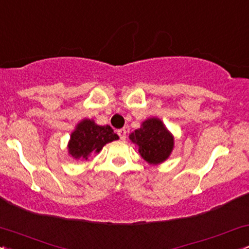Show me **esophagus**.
<instances>
[{
  "label": "esophagus",
  "mask_w": 249,
  "mask_h": 249,
  "mask_svg": "<svg viewBox=\"0 0 249 249\" xmlns=\"http://www.w3.org/2000/svg\"><path fill=\"white\" fill-rule=\"evenodd\" d=\"M117 133H118L119 138H121L122 141H125V139H126V130H125V128H119V130L117 131Z\"/></svg>",
  "instance_id": "34e87169"
}]
</instances>
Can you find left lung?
<instances>
[{
	"mask_svg": "<svg viewBox=\"0 0 249 249\" xmlns=\"http://www.w3.org/2000/svg\"><path fill=\"white\" fill-rule=\"evenodd\" d=\"M130 139L139 146V153L148 164L158 165L170 157L174 138L159 118H148L141 128L130 134Z\"/></svg>",
	"mask_w": 249,
	"mask_h": 249,
	"instance_id": "left-lung-1",
	"label": "left lung"
}]
</instances>
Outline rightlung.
<instances>
[{
	"mask_svg": "<svg viewBox=\"0 0 249 249\" xmlns=\"http://www.w3.org/2000/svg\"><path fill=\"white\" fill-rule=\"evenodd\" d=\"M118 138L112 127L108 125L101 126L91 119H83L71 133L68 150L75 159L82 158L87 160L91 153L101 152L105 144Z\"/></svg>",
	"mask_w": 249,
	"mask_h": 249,
	"instance_id": "add662e5",
	"label": "right lung"
}]
</instances>
